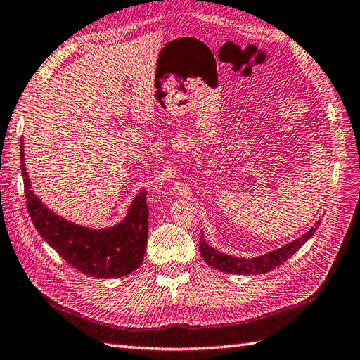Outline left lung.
Listing matches in <instances>:
<instances>
[{"mask_svg": "<svg viewBox=\"0 0 360 360\" xmlns=\"http://www.w3.org/2000/svg\"><path fill=\"white\" fill-rule=\"evenodd\" d=\"M321 221L315 223L312 229L307 231L302 238L295 240L290 244L283 245L282 249L274 250L271 253H266L264 256H259V258H253V259H243V258H233V256L220 253L215 249H212L211 245H208L203 240V235H200V241H199V249L203 256L205 262L208 265L214 266L223 273H232V274H262V273H269L270 270H274L276 266L282 265L286 259L292 256L297 250H299L302 245L309 240L315 231L318 229Z\"/></svg>", "mask_w": 360, "mask_h": 360, "instance_id": "obj_1", "label": "left lung"}]
</instances>
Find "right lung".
<instances>
[{"label":"right lung","mask_w":360,"mask_h":360,"mask_svg":"<svg viewBox=\"0 0 360 360\" xmlns=\"http://www.w3.org/2000/svg\"><path fill=\"white\" fill-rule=\"evenodd\" d=\"M27 210L34 228L61 258L90 277H120L137 270L143 262L148 243V191H141L132 202L129 212L116 228L94 231L69 223L49 211L30 187L20 140Z\"/></svg>","instance_id":"add662e5"}]
</instances>
